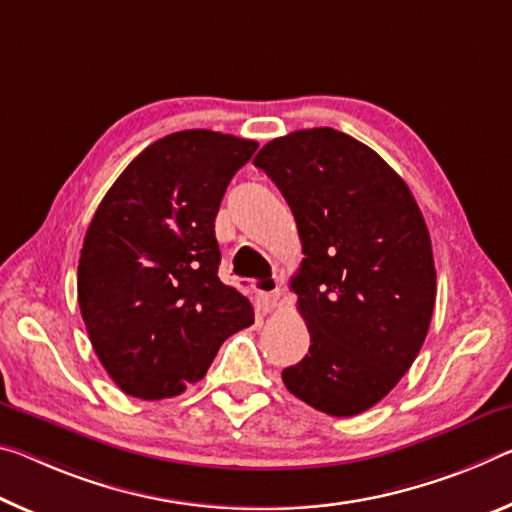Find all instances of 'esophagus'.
I'll return each instance as SVG.
<instances>
[{"label": "esophagus", "instance_id": "34e87169", "mask_svg": "<svg viewBox=\"0 0 512 512\" xmlns=\"http://www.w3.org/2000/svg\"><path fill=\"white\" fill-rule=\"evenodd\" d=\"M255 298H257V307L262 312H271L275 305H278L280 298V282L278 278H269L264 282L255 285Z\"/></svg>", "mask_w": 512, "mask_h": 512}]
</instances>
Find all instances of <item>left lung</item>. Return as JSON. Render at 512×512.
<instances>
[{
	"mask_svg": "<svg viewBox=\"0 0 512 512\" xmlns=\"http://www.w3.org/2000/svg\"><path fill=\"white\" fill-rule=\"evenodd\" d=\"M255 166L289 202L305 255L291 289L310 353L282 380L330 417L360 415L392 392L431 326L435 264L424 216L380 154L332 127L273 139Z\"/></svg>",
	"mask_w": 512,
	"mask_h": 512,
	"instance_id": "1",
	"label": "left lung"
}]
</instances>
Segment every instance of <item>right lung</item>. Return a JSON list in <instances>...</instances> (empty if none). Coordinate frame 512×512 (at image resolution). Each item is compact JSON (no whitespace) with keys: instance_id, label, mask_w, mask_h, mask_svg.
I'll return each instance as SVG.
<instances>
[{"instance_id":"obj_1","label":"right lung","mask_w":512,"mask_h":512,"mask_svg":"<svg viewBox=\"0 0 512 512\" xmlns=\"http://www.w3.org/2000/svg\"><path fill=\"white\" fill-rule=\"evenodd\" d=\"M255 141L184 129L113 182L81 248L77 298L102 367L125 394L168 399L205 376L253 305L218 280L214 221Z\"/></svg>"}]
</instances>
